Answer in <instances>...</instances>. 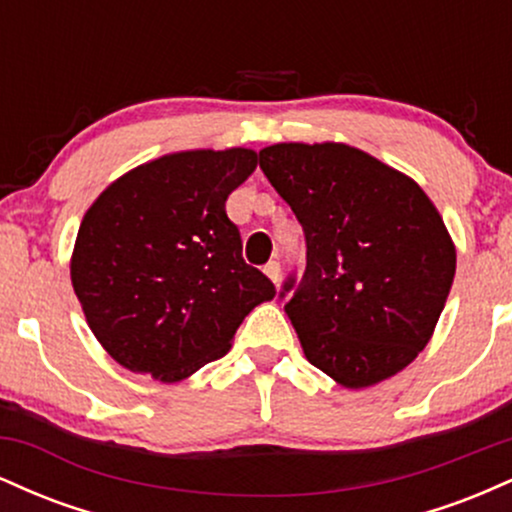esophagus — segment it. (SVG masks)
Listing matches in <instances>:
<instances>
[{
    "mask_svg": "<svg viewBox=\"0 0 512 512\" xmlns=\"http://www.w3.org/2000/svg\"><path fill=\"white\" fill-rule=\"evenodd\" d=\"M262 272L267 274L269 279L274 281V284H279V276H281V267H279V262H274V260H272V262H267V264H264Z\"/></svg>",
    "mask_w": 512,
    "mask_h": 512,
    "instance_id": "34e87169",
    "label": "esophagus"
}]
</instances>
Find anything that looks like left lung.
Wrapping results in <instances>:
<instances>
[{
  "label": "left lung",
  "mask_w": 512,
  "mask_h": 512,
  "mask_svg": "<svg viewBox=\"0 0 512 512\" xmlns=\"http://www.w3.org/2000/svg\"><path fill=\"white\" fill-rule=\"evenodd\" d=\"M260 168L305 233V272L281 298L303 354L361 390L407 368L455 279V245L426 192L346 144H274Z\"/></svg>",
  "instance_id": "obj_1"
}]
</instances>
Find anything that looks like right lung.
Returning <instances> with one entry per match:
<instances>
[{"instance_id":"add662e5","label":"right lung","mask_w":512,"mask_h":512,"mask_svg":"<svg viewBox=\"0 0 512 512\" xmlns=\"http://www.w3.org/2000/svg\"><path fill=\"white\" fill-rule=\"evenodd\" d=\"M252 149L178 151L98 195L79 226L72 286L101 346L132 373L178 383L231 349L274 284L243 260L226 199Z\"/></svg>"}]
</instances>
